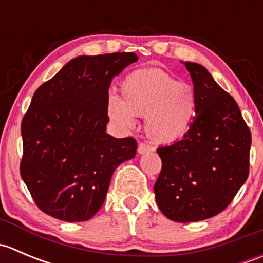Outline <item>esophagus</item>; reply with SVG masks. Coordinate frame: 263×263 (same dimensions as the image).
<instances>
[{
  "label": "esophagus",
  "instance_id": "esophagus-1",
  "mask_svg": "<svg viewBox=\"0 0 263 263\" xmlns=\"http://www.w3.org/2000/svg\"><path fill=\"white\" fill-rule=\"evenodd\" d=\"M150 151H154V146H151V145L145 144V142H141V144L139 145V154L150 153Z\"/></svg>",
  "mask_w": 263,
  "mask_h": 263
}]
</instances>
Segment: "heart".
<instances>
[{
    "mask_svg": "<svg viewBox=\"0 0 263 263\" xmlns=\"http://www.w3.org/2000/svg\"><path fill=\"white\" fill-rule=\"evenodd\" d=\"M122 100L108 102L110 118L126 128L136 124V117L145 116L147 136L159 144L182 139L190 129L196 113V92L190 84L176 82L159 68L139 70L126 76L121 84Z\"/></svg>",
    "mask_w": 263,
    "mask_h": 263,
    "instance_id": "b5f03b06",
    "label": "heart"
}]
</instances>
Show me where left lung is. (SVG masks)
Returning <instances> with one entry per match:
<instances>
[{
	"instance_id": "left-lung-1",
	"label": "left lung",
	"mask_w": 263,
	"mask_h": 263,
	"mask_svg": "<svg viewBox=\"0 0 263 263\" xmlns=\"http://www.w3.org/2000/svg\"><path fill=\"white\" fill-rule=\"evenodd\" d=\"M196 92V116L182 140L159 147L154 192L177 222L200 221L229 206L249 173L251 131L232 95L203 66L184 62Z\"/></svg>"
}]
</instances>
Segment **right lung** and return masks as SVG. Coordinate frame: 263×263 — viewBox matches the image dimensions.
Listing matches in <instances>:
<instances>
[{
  "mask_svg": "<svg viewBox=\"0 0 263 263\" xmlns=\"http://www.w3.org/2000/svg\"><path fill=\"white\" fill-rule=\"evenodd\" d=\"M134 52L80 55L35 90L21 122L20 174L35 205L63 221H86L102 208L117 166L136 155L134 137L105 132L112 79Z\"/></svg>",
  "mask_w": 263,
  "mask_h": 263,
  "instance_id": "obj_1",
  "label": "right lung"
}]
</instances>
